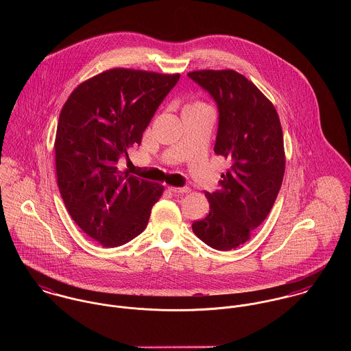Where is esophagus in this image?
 <instances>
[{
	"label": "esophagus",
	"instance_id": "34e87169",
	"mask_svg": "<svg viewBox=\"0 0 351 351\" xmlns=\"http://www.w3.org/2000/svg\"><path fill=\"white\" fill-rule=\"evenodd\" d=\"M169 191L173 192V193H177V195H184V193H189L191 189L188 186H184V188H177V186H169Z\"/></svg>",
	"mask_w": 351,
	"mask_h": 351
}]
</instances>
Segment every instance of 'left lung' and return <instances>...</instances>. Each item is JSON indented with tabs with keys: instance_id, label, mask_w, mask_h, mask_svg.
I'll return each instance as SVG.
<instances>
[{
	"instance_id": "1",
	"label": "left lung",
	"mask_w": 351,
	"mask_h": 351,
	"mask_svg": "<svg viewBox=\"0 0 351 351\" xmlns=\"http://www.w3.org/2000/svg\"><path fill=\"white\" fill-rule=\"evenodd\" d=\"M188 75L217 104L215 152L231 163L221 174V188L205 192L209 212L192 228L209 247L232 250L250 239L280 192L285 173L280 117L271 101L235 70H196Z\"/></svg>"
}]
</instances>
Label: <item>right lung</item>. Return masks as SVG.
Returning <instances> with one entry per match:
<instances>
[{"label":"right lung","instance_id":"add662e5","mask_svg":"<svg viewBox=\"0 0 351 351\" xmlns=\"http://www.w3.org/2000/svg\"><path fill=\"white\" fill-rule=\"evenodd\" d=\"M180 74L116 67L80 84L64 102L55 136L60 196L77 226L104 247L121 246L149 223L163 186L117 169L141 145Z\"/></svg>","mask_w":351,"mask_h":351}]
</instances>
